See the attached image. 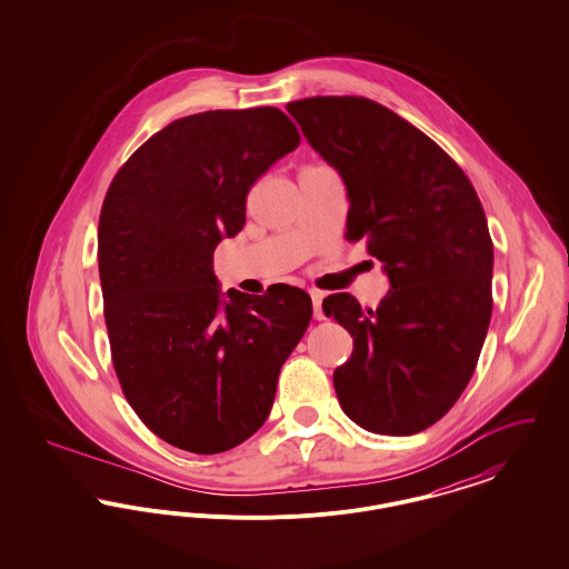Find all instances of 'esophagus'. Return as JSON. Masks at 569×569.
I'll use <instances>...</instances> for the list:
<instances>
[{
  "instance_id": "esophagus-1",
  "label": "esophagus",
  "mask_w": 569,
  "mask_h": 569,
  "mask_svg": "<svg viewBox=\"0 0 569 569\" xmlns=\"http://www.w3.org/2000/svg\"><path fill=\"white\" fill-rule=\"evenodd\" d=\"M309 295H311V300H313V318L316 320H325V311H322V298H325V295L318 292V290H311Z\"/></svg>"
}]
</instances>
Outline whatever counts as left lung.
Here are the masks:
<instances>
[{"label": "left lung", "mask_w": 569, "mask_h": 569, "mask_svg": "<svg viewBox=\"0 0 569 569\" xmlns=\"http://www.w3.org/2000/svg\"><path fill=\"white\" fill-rule=\"evenodd\" d=\"M307 142L343 179L353 241L383 264L378 309L330 295L322 309L353 339L332 381L343 411L371 433L413 435L457 403L492 313V241L471 181L439 144L367 98L290 102Z\"/></svg>", "instance_id": "1"}]
</instances>
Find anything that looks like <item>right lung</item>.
<instances>
[{
    "label": "right lung",
    "instance_id": "right-lung-1",
    "mask_svg": "<svg viewBox=\"0 0 569 569\" xmlns=\"http://www.w3.org/2000/svg\"><path fill=\"white\" fill-rule=\"evenodd\" d=\"M298 142L272 107L198 112L136 149L107 191L98 264L112 365L138 418L174 448L217 455L256 433L311 322L305 290L223 297L213 272L219 241L243 230L249 188Z\"/></svg>",
    "mask_w": 569,
    "mask_h": 569
}]
</instances>
